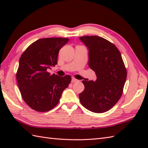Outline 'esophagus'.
I'll return each instance as SVG.
<instances>
[{"label": "esophagus", "mask_w": 148, "mask_h": 148, "mask_svg": "<svg viewBox=\"0 0 148 148\" xmlns=\"http://www.w3.org/2000/svg\"><path fill=\"white\" fill-rule=\"evenodd\" d=\"M78 80L77 79H75L74 77H72V80H71V82L72 83H75V82H77Z\"/></svg>", "instance_id": "1"}]
</instances>
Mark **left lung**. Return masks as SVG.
Here are the masks:
<instances>
[{
    "instance_id": "1",
    "label": "left lung",
    "mask_w": 148,
    "mask_h": 148,
    "mask_svg": "<svg viewBox=\"0 0 148 148\" xmlns=\"http://www.w3.org/2000/svg\"><path fill=\"white\" fill-rule=\"evenodd\" d=\"M88 50V65L97 79L83 81L84 90L79 101L89 111L102 113L111 109L120 99L127 79V70L116 46L99 36L80 37Z\"/></svg>"
}]
</instances>
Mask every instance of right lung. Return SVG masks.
Listing matches in <instances>:
<instances>
[{"label": "right lung", "mask_w": 148, "mask_h": 148, "mask_svg": "<svg viewBox=\"0 0 148 148\" xmlns=\"http://www.w3.org/2000/svg\"><path fill=\"white\" fill-rule=\"evenodd\" d=\"M69 39L43 38L30 45L21 55L16 79L23 100L35 111L54 108L71 81V76L60 77L48 72L57 64L58 51Z\"/></svg>", "instance_id": "1"}]
</instances>
